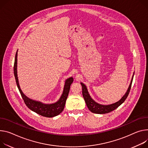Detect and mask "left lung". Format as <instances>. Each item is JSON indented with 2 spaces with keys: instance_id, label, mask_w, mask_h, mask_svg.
I'll list each match as a JSON object with an SVG mask.
<instances>
[{
  "instance_id": "1",
  "label": "left lung",
  "mask_w": 148,
  "mask_h": 148,
  "mask_svg": "<svg viewBox=\"0 0 148 148\" xmlns=\"http://www.w3.org/2000/svg\"><path fill=\"white\" fill-rule=\"evenodd\" d=\"M134 73L132 76L129 87L126 92L125 94V95L122 97V99H121L120 100H119L118 101H117L114 103H113L112 104H109V105L100 104L96 103L95 100H93L89 95L86 85L84 84L83 83H81V84L82 86L83 96L84 97L85 102L87 104V106L88 108V109L90 110V111H91L92 113H96V114H105V113H110V112H112L113 110H115L116 109H117L119 106H120L125 101V100L126 99V98L127 97V96L129 95V93L130 92L131 86H132V81H133Z\"/></svg>"
}]
</instances>
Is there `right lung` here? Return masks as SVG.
<instances>
[{"instance_id": "add662e5", "label": "right lung", "mask_w": 148, "mask_h": 148, "mask_svg": "<svg viewBox=\"0 0 148 148\" xmlns=\"http://www.w3.org/2000/svg\"><path fill=\"white\" fill-rule=\"evenodd\" d=\"M17 56L18 51H16L15 56L13 71H14V75L18 88L26 106L33 112L44 117H52L60 114L64 109L65 102L70 91V86L73 82V78L70 77L66 79L62 95L58 101H57L56 103L52 104H44L40 101L33 100L26 97L20 88L17 74Z\"/></svg>"}]
</instances>
